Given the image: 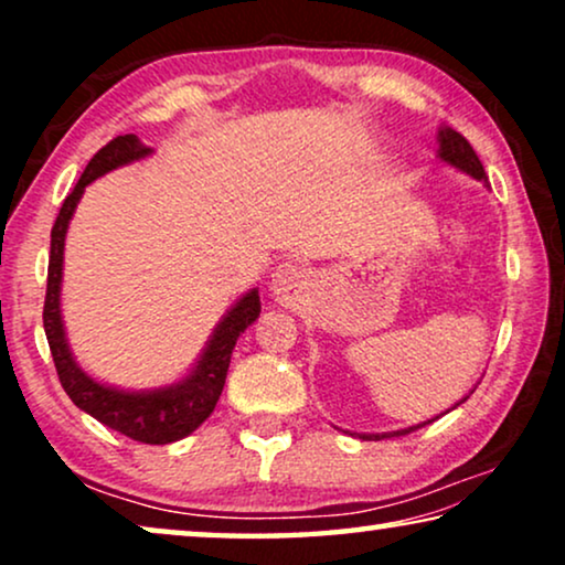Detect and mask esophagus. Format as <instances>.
<instances>
[{
	"label": "esophagus",
	"instance_id": "1",
	"mask_svg": "<svg viewBox=\"0 0 565 565\" xmlns=\"http://www.w3.org/2000/svg\"><path fill=\"white\" fill-rule=\"evenodd\" d=\"M269 288H273L275 298L280 300V303L292 306L296 300L303 298V292L308 290V273L303 267L292 265V262H282V265L275 267Z\"/></svg>",
	"mask_w": 565,
	"mask_h": 565
}]
</instances>
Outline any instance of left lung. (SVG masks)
Returning <instances> with one entry per match:
<instances>
[{"mask_svg": "<svg viewBox=\"0 0 565 565\" xmlns=\"http://www.w3.org/2000/svg\"><path fill=\"white\" fill-rule=\"evenodd\" d=\"M437 141H439V151H437V157L443 159L445 164H450V167H455V169H460V172L470 174V177H473V180H478V182H486V180H489V177H486V169H483V164H481V159L476 157L473 146H470V143L466 141V136H460L458 130H452V128L443 126V128H439ZM462 401H468V396L462 398ZM462 401H460V404H462ZM460 404H455L452 408H458ZM435 419H439V416H435ZM435 419L416 424V427H406V429H396V431H383V435H358V437H360V439H385V437L408 435V431L422 429L424 424H431Z\"/></svg>", "mask_w": 565, "mask_h": 565, "instance_id": "left-lung-1", "label": "left lung"}]
</instances>
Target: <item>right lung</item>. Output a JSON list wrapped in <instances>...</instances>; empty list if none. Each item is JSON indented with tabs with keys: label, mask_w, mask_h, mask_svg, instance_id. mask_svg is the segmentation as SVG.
<instances>
[{
	"label": "right lung",
	"mask_w": 565,
	"mask_h": 565,
	"mask_svg": "<svg viewBox=\"0 0 565 565\" xmlns=\"http://www.w3.org/2000/svg\"><path fill=\"white\" fill-rule=\"evenodd\" d=\"M151 149L138 141V136L126 134L113 138L110 143L103 146L95 157L89 159L87 169L68 192V198L61 205L58 218L51 228V259H49V288H45V306H43V329L49 337V347L56 362L58 381L64 385L66 396L79 406L82 412L95 416L105 427H110L120 435H126L136 443L143 445H169L177 439L188 437L213 414L218 404L223 383H226L231 352H234L236 339L242 337L246 327H252L259 319V290L252 288L246 296L236 300V306L223 316L218 327L213 329L207 339L198 365L184 375L182 381L164 388L153 391H122L113 388L89 377L76 365L72 350H68L64 319H61V277H64V242L68 221L76 211L84 195V188L95 182L113 169L130 161L149 157Z\"/></svg>",
	"instance_id": "obj_1"
}]
</instances>
